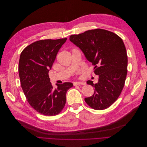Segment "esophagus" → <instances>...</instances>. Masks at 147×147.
<instances>
[{
    "mask_svg": "<svg viewBox=\"0 0 147 147\" xmlns=\"http://www.w3.org/2000/svg\"><path fill=\"white\" fill-rule=\"evenodd\" d=\"M86 83H85V82H75L74 83V86H76V85H84V84H85Z\"/></svg>",
    "mask_w": 147,
    "mask_h": 147,
    "instance_id": "esophagus-1",
    "label": "esophagus"
}]
</instances>
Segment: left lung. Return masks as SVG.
Instances as JSON below:
<instances>
[{"mask_svg":"<svg viewBox=\"0 0 147 147\" xmlns=\"http://www.w3.org/2000/svg\"><path fill=\"white\" fill-rule=\"evenodd\" d=\"M69 40L81 49L99 77L97 83L87 82L95 89L85 102L96 110L109 107L120 96L127 73V55L122 39L112 32L95 29L71 35Z\"/></svg>","mask_w":147,"mask_h":147,"instance_id":"obj_1","label":"left lung"}]
</instances>
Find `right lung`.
Returning <instances> with one entry per match:
<instances>
[{
    "label": "right lung",
    "mask_w": 147,
    "mask_h": 147,
    "mask_svg": "<svg viewBox=\"0 0 147 147\" xmlns=\"http://www.w3.org/2000/svg\"><path fill=\"white\" fill-rule=\"evenodd\" d=\"M67 38L35 42L21 52L18 65L21 86L30 105L46 116L60 113L66 102V94L73 86L70 82L56 84L50 81L49 70Z\"/></svg>",
    "instance_id": "add662e5"
}]
</instances>
